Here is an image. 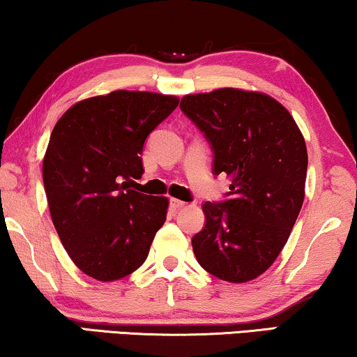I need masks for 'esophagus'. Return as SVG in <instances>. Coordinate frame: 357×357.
Instances as JSON below:
<instances>
[{
    "label": "esophagus",
    "mask_w": 357,
    "mask_h": 357,
    "mask_svg": "<svg viewBox=\"0 0 357 357\" xmlns=\"http://www.w3.org/2000/svg\"><path fill=\"white\" fill-rule=\"evenodd\" d=\"M185 206H187V203L182 202V199L170 198V208H172V211H178V209H182Z\"/></svg>",
    "instance_id": "obj_1"
}]
</instances>
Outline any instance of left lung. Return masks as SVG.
Returning a JSON list of instances; mask_svg holds the SVG:
<instances>
[{
  "label": "left lung",
  "mask_w": 357,
  "mask_h": 357,
  "mask_svg": "<svg viewBox=\"0 0 357 357\" xmlns=\"http://www.w3.org/2000/svg\"><path fill=\"white\" fill-rule=\"evenodd\" d=\"M180 109L211 143L214 174L231 180V199L203 203L195 257L222 281L255 280L281 253L304 203V136L284 105L258 91L188 94Z\"/></svg>",
  "instance_id": "left-lung-1"
}]
</instances>
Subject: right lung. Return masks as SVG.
Segmentation results:
<instances>
[{
	"instance_id": "1",
	"label": "right lung",
	"mask_w": 357,
	"mask_h": 357,
	"mask_svg": "<svg viewBox=\"0 0 357 357\" xmlns=\"http://www.w3.org/2000/svg\"><path fill=\"white\" fill-rule=\"evenodd\" d=\"M177 96L114 91L76 102L56 121L42 174L50 216L73 263L97 281L131 275L148 258L169 198L131 190L148 135Z\"/></svg>"
}]
</instances>
